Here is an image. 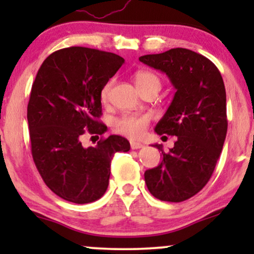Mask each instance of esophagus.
<instances>
[{"mask_svg": "<svg viewBox=\"0 0 254 254\" xmlns=\"http://www.w3.org/2000/svg\"><path fill=\"white\" fill-rule=\"evenodd\" d=\"M130 147L131 149H139V148H143V144L136 141H130Z\"/></svg>", "mask_w": 254, "mask_h": 254, "instance_id": "esophagus-1", "label": "esophagus"}]
</instances>
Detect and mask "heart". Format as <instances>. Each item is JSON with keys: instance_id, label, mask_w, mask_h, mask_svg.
Here are the masks:
<instances>
[{"instance_id": "obj_1", "label": "heart", "mask_w": 254, "mask_h": 254, "mask_svg": "<svg viewBox=\"0 0 254 254\" xmlns=\"http://www.w3.org/2000/svg\"><path fill=\"white\" fill-rule=\"evenodd\" d=\"M133 78H135V83L139 92H142L145 88H149V87H157L159 89L161 87L160 77L156 74H154L153 71L139 70L136 72ZM111 87H112V81H109L101 89L100 97L103 103H106L107 99H109ZM148 125H149V117L148 116L130 115L118 118L115 122L113 129L121 135L127 136L130 138H138V137L143 135Z\"/></svg>"}]
</instances>
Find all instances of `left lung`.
I'll use <instances>...</instances> for the list:
<instances>
[{"label": "left lung", "mask_w": 254, "mask_h": 254, "mask_svg": "<svg viewBox=\"0 0 254 254\" xmlns=\"http://www.w3.org/2000/svg\"><path fill=\"white\" fill-rule=\"evenodd\" d=\"M139 61L165 72L177 90L155 127L157 135L177 136V141L168 151L154 144L162 161L145 171V184L157 199L183 202L206 185L222 151L228 127L222 76L210 60L183 48Z\"/></svg>", "instance_id": "left-lung-1"}]
</instances>
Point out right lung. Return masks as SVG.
Masks as SVG:
<instances>
[{"instance_id":"obj_1","label":"right lung","mask_w":254,"mask_h":254,"mask_svg":"<svg viewBox=\"0 0 254 254\" xmlns=\"http://www.w3.org/2000/svg\"><path fill=\"white\" fill-rule=\"evenodd\" d=\"M124 58L112 52L71 46L44 61L32 84L27 106L31 151L44 183L58 197L76 204L103 197L109 186L111 160L129 151L127 138L111 135L84 148L86 132L103 135V87ZM99 137V136H98Z\"/></svg>"}]
</instances>
